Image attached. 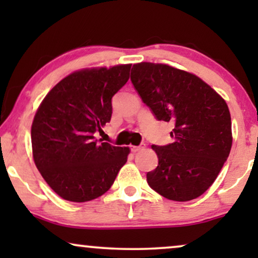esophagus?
I'll return each mask as SVG.
<instances>
[{
  "label": "esophagus",
  "mask_w": 258,
  "mask_h": 258,
  "mask_svg": "<svg viewBox=\"0 0 258 258\" xmlns=\"http://www.w3.org/2000/svg\"><path fill=\"white\" fill-rule=\"evenodd\" d=\"M130 149H132L133 153H137V151L142 150L143 147L142 146H132V148H130Z\"/></svg>",
  "instance_id": "esophagus-1"
}]
</instances>
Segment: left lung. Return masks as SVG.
I'll list each match as a JSON object with an SVG mask.
<instances>
[{"label": "left lung", "mask_w": 258, "mask_h": 258, "mask_svg": "<svg viewBox=\"0 0 258 258\" xmlns=\"http://www.w3.org/2000/svg\"><path fill=\"white\" fill-rule=\"evenodd\" d=\"M130 80L157 121L174 123V142L151 147L158 165L147 174L148 184L168 200L197 199L213 184L230 153L227 103L200 77L167 64L137 63Z\"/></svg>", "instance_id": "8db88e82"}]
</instances>
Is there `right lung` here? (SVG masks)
I'll return each mask as SVG.
<instances>
[{"label": "right lung", "instance_id": "1", "mask_svg": "<svg viewBox=\"0 0 258 258\" xmlns=\"http://www.w3.org/2000/svg\"><path fill=\"white\" fill-rule=\"evenodd\" d=\"M132 64L70 74L44 97L31 125L35 164L49 186L70 202L107 192L129 148L95 139L110 122L111 98L129 80Z\"/></svg>", "mask_w": 258, "mask_h": 258}]
</instances>
